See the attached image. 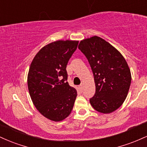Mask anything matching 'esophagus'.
<instances>
[{"label":"esophagus","mask_w":147,"mask_h":147,"mask_svg":"<svg viewBox=\"0 0 147 147\" xmlns=\"http://www.w3.org/2000/svg\"><path fill=\"white\" fill-rule=\"evenodd\" d=\"M83 88H83V86H82V85L79 86V90H80L81 91L83 90Z\"/></svg>","instance_id":"obj_1"}]
</instances>
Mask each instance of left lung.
<instances>
[{
  "instance_id": "1",
  "label": "left lung",
  "mask_w": 147,
  "mask_h": 147,
  "mask_svg": "<svg viewBox=\"0 0 147 147\" xmlns=\"http://www.w3.org/2000/svg\"><path fill=\"white\" fill-rule=\"evenodd\" d=\"M78 48L85 55L93 72L95 94L90 99L93 109L111 113L124 103L131 82L127 62L115 47L100 37L84 38Z\"/></svg>"
}]
</instances>
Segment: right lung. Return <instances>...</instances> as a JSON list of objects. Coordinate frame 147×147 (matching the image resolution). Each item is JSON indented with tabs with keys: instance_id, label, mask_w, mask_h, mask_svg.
<instances>
[{
	"instance_id": "obj_1",
	"label": "right lung",
	"mask_w": 147,
	"mask_h": 147,
	"mask_svg": "<svg viewBox=\"0 0 147 147\" xmlns=\"http://www.w3.org/2000/svg\"><path fill=\"white\" fill-rule=\"evenodd\" d=\"M79 41L58 40L43 46L30 64L28 86L34 105L47 119L61 122L70 114L77 90L68 82L66 65Z\"/></svg>"
}]
</instances>
